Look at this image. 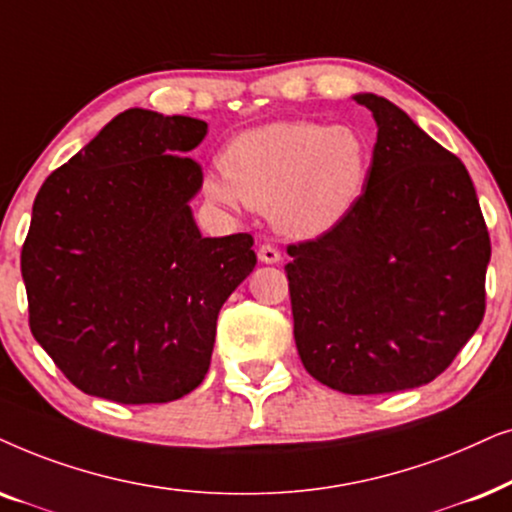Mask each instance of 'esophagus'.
<instances>
[{"label":"esophagus","mask_w":512,"mask_h":512,"mask_svg":"<svg viewBox=\"0 0 512 512\" xmlns=\"http://www.w3.org/2000/svg\"><path fill=\"white\" fill-rule=\"evenodd\" d=\"M257 255H260V260H262L264 264H276V262H281V250H278L276 245H271V243L260 245V252H257Z\"/></svg>","instance_id":"1"}]
</instances>
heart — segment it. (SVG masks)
I'll return each instance as SVG.
<instances>
[{"mask_svg": "<svg viewBox=\"0 0 512 512\" xmlns=\"http://www.w3.org/2000/svg\"><path fill=\"white\" fill-rule=\"evenodd\" d=\"M222 168L208 180L217 201L274 210L288 234L313 236L337 224L360 199L370 147L351 126L276 121L231 140Z\"/></svg>", "mask_w": 512, "mask_h": 512, "instance_id": "heart-1", "label": "heart"}]
</instances>
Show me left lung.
Listing matches in <instances>:
<instances>
[{"instance_id":"1","label":"left lung","mask_w":512,"mask_h":512,"mask_svg":"<svg viewBox=\"0 0 512 512\" xmlns=\"http://www.w3.org/2000/svg\"><path fill=\"white\" fill-rule=\"evenodd\" d=\"M377 119L365 192L285 264L306 372L351 395L405 391L452 365L485 318L489 231L468 170L400 107Z\"/></svg>"}]
</instances>
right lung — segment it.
I'll list each match as a JSON object with an SVG mask.
<instances>
[{
	"label": "right lung",
	"instance_id": "add662e5",
	"mask_svg": "<svg viewBox=\"0 0 512 512\" xmlns=\"http://www.w3.org/2000/svg\"><path fill=\"white\" fill-rule=\"evenodd\" d=\"M206 121L126 109L46 177L20 250L34 339L79 391L170 403L206 379L217 313L255 269L250 234L203 238L187 152Z\"/></svg>",
	"mask_w": 512,
	"mask_h": 512
}]
</instances>
